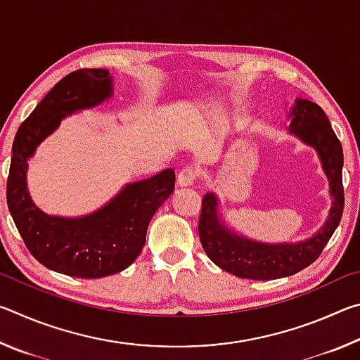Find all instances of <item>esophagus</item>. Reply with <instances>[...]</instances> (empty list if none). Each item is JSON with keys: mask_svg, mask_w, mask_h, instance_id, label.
I'll use <instances>...</instances> for the list:
<instances>
[{"mask_svg": "<svg viewBox=\"0 0 360 360\" xmlns=\"http://www.w3.org/2000/svg\"><path fill=\"white\" fill-rule=\"evenodd\" d=\"M200 178V172L193 167H186L184 169H181L178 174V186L181 187H187L192 186L193 182H197Z\"/></svg>", "mask_w": 360, "mask_h": 360, "instance_id": "1", "label": "esophagus"}]
</instances>
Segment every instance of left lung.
<instances>
[{"label": "left lung", "instance_id": "left-lung-1", "mask_svg": "<svg viewBox=\"0 0 360 360\" xmlns=\"http://www.w3.org/2000/svg\"><path fill=\"white\" fill-rule=\"evenodd\" d=\"M290 131L318 150L330 184L333 205L324 227L313 238L298 245H264L241 238L225 229L217 219V200L206 193L198 221L200 243L208 257L222 270L246 279H276L295 275L313 264L324 251L343 216L345 191L341 169L343 149L321 106L308 100H297L292 109Z\"/></svg>", "mask_w": 360, "mask_h": 360}]
</instances>
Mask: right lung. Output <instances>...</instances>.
<instances>
[{"instance_id": "obj_1", "label": "right lung", "mask_w": 360, "mask_h": 360, "mask_svg": "<svg viewBox=\"0 0 360 360\" xmlns=\"http://www.w3.org/2000/svg\"><path fill=\"white\" fill-rule=\"evenodd\" d=\"M112 94L108 70L82 68L66 75L22 122L12 144L6 186L8 208L33 257L53 271L103 278L130 266L141 254L152 216L174 191V169L127 186L112 202L81 219L51 217L27 192L28 157L66 115L100 105Z\"/></svg>"}]
</instances>
